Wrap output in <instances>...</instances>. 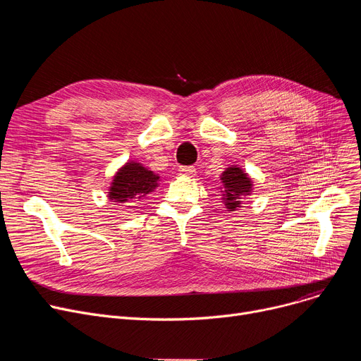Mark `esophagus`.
Listing matches in <instances>:
<instances>
[{"instance_id":"obj_1","label":"esophagus","mask_w":361,"mask_h":361,"mask_svg":"<svg viewBox=\"0 0 361 361\" xmlns=\"http://www.w3.org/2000/svg\"><path fill=\"white\" fill-rule=\"evenodd\" d=\"M180 174L187 176V177H193L196 174V168L195 166H181Z\"/></svg>"}]
</instances>
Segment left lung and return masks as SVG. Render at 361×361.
I'll list each match as a JSON object with an SVG mask.
<instances>
[{"instance_id":"1","label":"left lung","mask_w":361,"mask_h":361,"mask_svg":"<svg viewBox=\"0 0 361 361\" xmlns=\"http://www.w3.org/2000/svg\"><path fill=\"white\" fill-rule=\"evenodd\" d=\"M221 183H222V200L224 204L228 211L234 212L237 207L241 206V199L249 196L253 190L252 178L247 176V173L237 166L231 165L226 168L221 174Z\"/></svg>"}]
</instances>
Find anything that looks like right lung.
Here are the masks:
<instances>
[{
  "label": "right lung",
  "mask_w": 361,
  "mask_h": 361,
  "mask_svg": "<svg viewBox=\"0 0 361 361\" xmlns=\"http://www.w3.org/2000/svg\"><path fill=\"white\" fill-rule=\"evenodd\" d=\"M159 176L139 162L130 161L114 176L108 199L116 203L131 206L136 199H143L158 187Z\"/></svg>",
  "instance_id": "right-lung-1"
}]
</instances>
